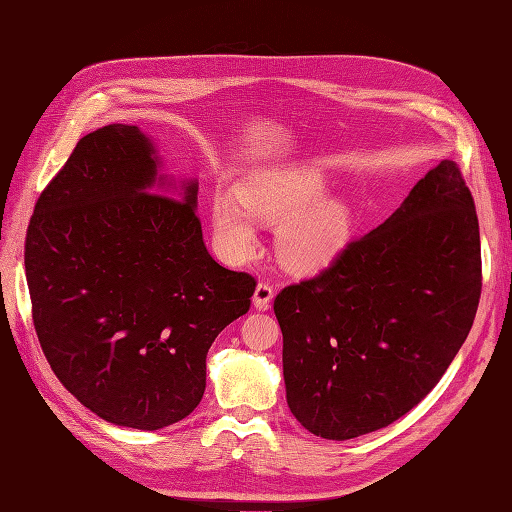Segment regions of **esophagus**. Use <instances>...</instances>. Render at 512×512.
Returning a JSON list of instances; mask_svg holds the SVG:
<instances>
[{
    "instance_id": "34e87169",
    "label": "esophagus",
    "mask_w": 512,
    "mask_h": 512,
    "mask_svg": "<svg viewBox=\"0 0 512 512\" xmlns=\"http://www.w3.org/2000/svg\"><path fill=\"white\" fill-rule=\"evenodd\" d=\"M273 286L269 282H258L256 290H254V307L256 309H269L271 301H273Z\"/></svg>"
}]
</instances>
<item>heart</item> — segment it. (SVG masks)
I'll list each match as a JSON object with an SVG mask.
<instances>
[{
  "label": "heart",
  "instance_id": "1",
  "mask_svg": "<svg viewBox=\"0 0 512 512\" xmlns=\"http://www.w3.org/2000/svg\"><path fill=\"white\" fill-rule=\"evenodd\" d=\"M324 179L314 170H271L254 175L237 188L239 203L226 192L211 203V226L222 250L239 258L254 247L256 228L250 218L280 224L277 250L288 267L314 271L327 267L346 250L352 232L350 211L335 198L318 200ZM248 210L245 212L242 207Z\"/></svg>",
  "mask_w": 512,
  "mask_h": 512
}]
</instances>
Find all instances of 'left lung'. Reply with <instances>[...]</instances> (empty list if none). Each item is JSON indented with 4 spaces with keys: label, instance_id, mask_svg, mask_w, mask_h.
I'll return each instance as SVG.
<instances>
[{
    "label": "left lung",
    "instance_id": "1",
    "mask_svg": "<svg viewBox=\"0 0 512 512\" xmlns=\"http://www.w3.org/2000/svg\"><path fill=\"white\" fill-rule=\"evenodd\" d=\"M480 288L474 198L442 160L389 220L275 297L290 412L327 440L391 425L453 363Z\"/></svg>",
    "mask_w": 512,
    "mask_h": 512
}]
</instances>
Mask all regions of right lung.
Returning a JSON list of instances; mask_svg holds the SVG:
<instances>
[{"label": "right lung", "instance_id": "right-lung-1", "mask_svg": "<svg viewBox=\"0 0 512 512\" xmlns=\"http://www.w3.org/2000/svg\"><path fill=\"white\" fill-rule=\"evenodd\" d=\"M153 153L136 126L83 136L25 237L32 318L55 376L104 421L147 431L200 404L207 352L256 290L207 252L196 183L183 198L153 192L164 190Z\"/></svg>", "mask_w": 512, "mask_h": 512}]
</instances>
